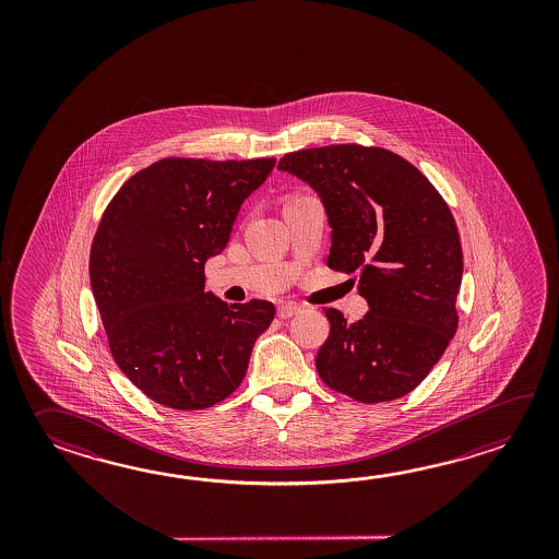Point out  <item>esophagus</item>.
<instances>
[{"label":"esophagus","instance_id":"1","mask_svg":"<svg viewBox=\"0 0 559 559\" xmlns=\"http://www.w3.org/2000/svg\"><path fill=\"white\" fill-rule=\"evenodd\" d=\"M299 309L301 308L296 306V304H284V306H280V308H277V316H280L282 320H289V318H294V316H296Z\"/></svg>","mask_w":559,"mask_h":559}]
</instances>
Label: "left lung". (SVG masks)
<instances>
[{
    "instance_id": "1",
    "label": "left lung",
    "mask_w": 559,
    "mask_h": 559,
    "mask_svg": "<svg viewBox=\"0 0 559 559\" xmlns=\"http://www.w3.org/2000/svg\"><path fill=\"white\" fill-rule=\"evenodd\" d=\"M277 169L320 195L332 227L328 267L356 274L369 306L356 323L323 309L321 380L361 404L416 390L457 330L464 253L448 203L416 166L383 147H309L285 154Z\"/></svg>"
}]
</instances>
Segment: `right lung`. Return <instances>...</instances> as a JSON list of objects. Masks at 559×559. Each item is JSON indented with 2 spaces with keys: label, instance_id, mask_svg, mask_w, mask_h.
I'll return each mask as SVG.
<instances>
[{
  "label": "right lung",
  "instance_id": "obj_1",
  "mask_svg": "<svg viewBox=\"0 0 559 559\" xmlns=\"http://www.w3.org/2000/svg\"><path fill=\"white\" fill-rule=\"evenodd\" d=\"M274 157H166L109 202L90 251V282L111 356L155 404L205 409L238 390L272 301L227 306L203 292V265L229 241L239 207Z\"/></svg>",
  "mask_w": 559,
  "mask_h": 559
}]
</instances>
